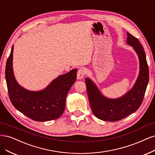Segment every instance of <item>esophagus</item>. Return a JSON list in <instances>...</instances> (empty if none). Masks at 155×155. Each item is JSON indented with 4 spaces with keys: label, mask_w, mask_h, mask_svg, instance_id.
I'll return each mask as SVG.
<instances>
[{
    "label": "esophagus",
    "mask_w": 155,
    "mask_h": 155,
    "mask_svg": "<svg viewBox=\"0 0 155 155\" xmlns=\"http://www.w3.org/2000/svg\"><path fill=\"white\" fill-rule=\"evenodd\" d=\"M85 74V72L83 68H80L78 70L77 73V78L79 79H81L83 78Z\"/></svg>",
    "instance_id": "1"
}]
</instances>
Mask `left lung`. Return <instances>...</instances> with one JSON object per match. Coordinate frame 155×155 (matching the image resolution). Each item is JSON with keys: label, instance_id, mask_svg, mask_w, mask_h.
I'll list each match as a JSON object with an SVG mask.
<instances>
[{"label": "left lung", "instance_id": "left-lung-1", "mask_svg": "<svg viewBox=\"0 0 155 155\" xmlns=\"http://www.w3.org/2000/svg\"><path fill=\"white\" fill-rule=\"evenodd\" d=\"M127 43L134 48L139 58L140 73L133 88L117 99L104 97L89 78L85 79L88 100L97 118L105 121H117L136 111L142 103L149 81V71L146 53L138 38L127 33Z\"/></svg>", "mask_w": 155, "mask_h": 155}]
</instances>
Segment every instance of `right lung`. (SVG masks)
<instances>
[{
    "mask_svg": "<svg viewBox=\"0 0 155 155\" xmlns=\"http://www.w3.org/2000/svg\"><path fill=\"white\" fill-rule=\"evenodd\" d=\"M13 45L5 70L9 99L14 107L35 121L55 120L63 114L67 95L76 81L77 70H73L55 79L45 90L39 92L27 90L16 81L13 68Z\"/></svg>",
    "mask_w": 155,
    "mask_h": 155,
    "instance_id": "obj_1",
    "label": "right lung"
}]
</instances>
